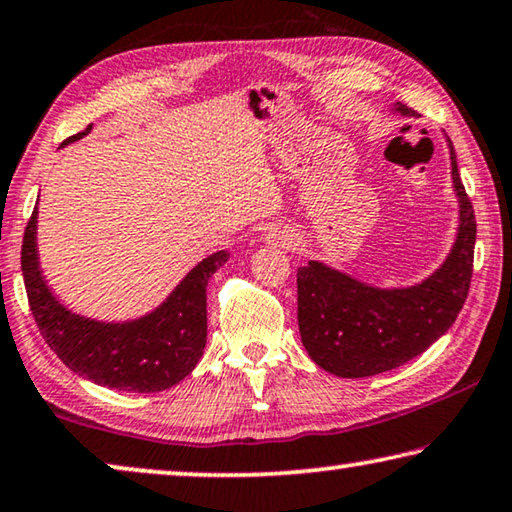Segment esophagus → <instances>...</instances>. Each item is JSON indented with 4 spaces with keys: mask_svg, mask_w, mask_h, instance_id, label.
Wrapping results in <instances>:
<instances>
[{
    "mask_svg": "<svg viewBox=\"0 0 512 512\" xmlns=\"http://www.w3.org/2000/svg\"><path fill=\"white\" fill-rule=\"evenodd\" d=\"M265 245H272V247H283V249H290L295 247V240H297V233L293 229H288V226H274L265 233Z\"/></svg>",
    "mask_w": 512,
    "mask_h": 512,
    "instance_id": "1",
    "label": "esophagus"
}]
</instances>
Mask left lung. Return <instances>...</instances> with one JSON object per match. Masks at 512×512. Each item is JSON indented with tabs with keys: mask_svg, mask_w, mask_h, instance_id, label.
Here are the masks:
<instances>
[{
	"mask_svg": "<svg viewBox=\"0 0 512 512\" xmlns=\"http://www.w3.org/2000/svg\"><path fill=\"white\" fill-rule=\"evenodd\" d=\"M393 114L416 116L403 102ZM451 176L458 196V233L444 263L403 288H380L327 263L297 270V325L302 345L320 368L338 377L387 373L426 352L458 318L474 267L476 217L460 180L451 139Z\"/></svg>",
	"mask_w": 512,
	"mask_h": 512,
	"instance_id": "left-lung-1",
	"label": "left lung"
}]
</instances>
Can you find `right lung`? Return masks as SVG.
Wrapping results in <instances>:
<instances>
[{"instance_id":"right-lung-1","label":"right lung","mask_w":512,"mask_h":512,"mask_svg":"<svg viewBox=\"0 0 512 512\" xmlns=\"http://www.w3.org/2000/svg\"><path fill=\"white\" fill-rule=\"evenodd\" d=\"M91 125L73 141L89 135ZM38 208L22 240V277L31 313L45 343L70 371L107 389L155 393L171 389L194 371L206 348V286L229 251H215L196 263L167 300L132 320H96L70 311L47 286L38 258Z\"/></svg>"}]
</instances>
